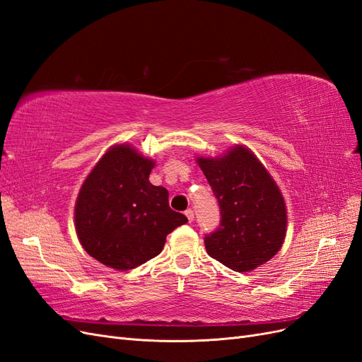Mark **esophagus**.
I'll use <instances>...</instances> for the list:
<instances>
[{
    "mask_svg": "<svg viewBox=\"0 0 362 362\" xmlns=\"http://www.w3.org/2000/svg\"><path fill=\"white\" fill-rule=\"evenodd\" d=\"M185 216H187L189 222H193V218H194V213H193L192 208H187V210H185Z\"/></svg>",
    "mask_w": 362,
    "mask_h": 362,
    "instance_id": "34e87169",
    "label": "esophagus"
}]
</instances>
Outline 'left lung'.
<instances>
[{
	"mask_svg": "<svg viewBox=\"0 0 362 362\" xmlns=\"http://www.w3.org/2000/svg\"><path fill=\"white\" fill-rule=\"evenodd\" d=\"M198 163L221 208V225L204 238L208 255L234 272L264 264L287 228L286 204L270 173L243 146Z\"/></svg>",
	"mask_w": 362,
	"mask_h": 362,
	"instance_id": "left-lung-1",
	"label": "left lung"
}]
</instances>
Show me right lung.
<instances>
[{
  "label": "right lung",
  "mask_w": 362,
  "mask_h": 362,
  "mask_svg": "<svg viewBox=\"0 0 362 362\" xmlns=\"http://www.w3.org/2000/svg\"><path fill=\"white\" fill-rule=\"evenodd\" d=\"M154 161L129 145L107 151L75 204V228L87 254L116 270L134 269L163 250L187 222L169 206V192L149 182Z\"/></svg>",
  "instance_id": "add662e5"
}]
</instances>
